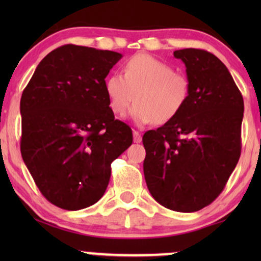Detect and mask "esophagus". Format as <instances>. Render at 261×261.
Returning a JSON list of instances; mask_svg holds the SVG:
<instances>
[{
    "label": "esophagus",
    "mask_w": 261,
    "mask_h": 261,
    "mask_svg": "<svg viewBox=\"0 0 261 261\" xmlns=\"http://www.w3.org/2000/svg\"><path fill=\"white\" fill-rule=\"evenodd\" d=\"M133 135H134V142L135 143H140L141 142V134L139 133V131H136V130H134L133 131Z\"/></svg>",
    "instance_id": "1"
}]
</instances>
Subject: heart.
<instances>
[{"label": "heart", "instance_id": "b5f03b06", "mask_svg": "<svg viewBox=\"0 0 261 261\" xmlns=\"http://www.w3.org/2000/svg\"><path fill=\"white\" fill-rule=\"evenodd\" d=\"M190 88L185 74L147 54L130 58L124 66V74L114 72L106 81L112 112L122 115L135 98L136 104L130 116L140 126L173 120L188 103Z\"/></svg>", "mask_w": 261, "mask_h": 261}]
</instances>
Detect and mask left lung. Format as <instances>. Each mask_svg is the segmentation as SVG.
I'll use <instances>...</instances> for the list:
<instances>
[{
    "instance_id": "1",
    "label": "left lung",
    "mask_w": 261,
    "mask_h": 261,
    "mask_svg": "<svg viewBox=\"0 0 261 261\" xmlns=\"http://www.w3.org/2000/svg\"><path fill=\"white\" fill-rule=\"evenodd\" d=\"M174 56L187 67L190 97L173 120L143 135V173L155 201L195 212L222 193L238 163L244 101L214 54L182 49Z\"/></svg>"
}]
</instances>
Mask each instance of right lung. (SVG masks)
<instances>
[{"instance_id": "obj_1", "label": "right lung", "mask_w": 261, "mask_h": 261, "mask_svg": "<svg viewBox=\"0 0 261 261\" xmlns=\"http://www.w3.org/2000/svg\"><path fill=\"white\" fill-rule=\"evenodd\" d=\"M121 54L64 45L41 60L20 98V153L47 201L76 211L106 193L133 131L109 107L106 77Z\"/></svg>"}]
</instances>
